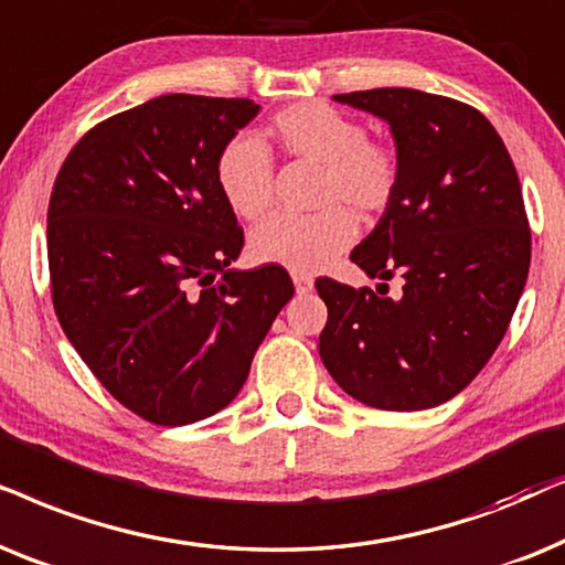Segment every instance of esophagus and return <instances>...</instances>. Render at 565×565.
<instances>
[{"mask_svg": "<svg viewBox=\"0 0 565 565\" xmlns=\"http://www.w3.org/2000/svg\"><path fill=\"white\" fill-rule=\"evenodd\" d=\"M291 278H295L297 295H307V291L312 289V276L310 274H291Z\"/></svg>", "mask_w": 565, "mask_h": 565, "instance_id": "1", "label": "esophagus"}]
</instances>
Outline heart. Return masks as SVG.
I'll use <instances>...</instances> for the list:
<instances>
[{"label": "heart", "mask_w": 565, "mask_h": 565, "mask_svg": "<svg viewBox=\"0 0 565 565\" xmlns=\"http://www.w3.org/2000/svg\"><path fill=\"white\" fill-rule=\"evenodd\" d=\"M270 134L281 152L320 164L318 214H274L250 235V258L297 274H312L333 263L356 237L361 214H377L393 204L401 188V162L393 149L366 139L364 126L326 103H297L278 110ZM216 185L227 206L243 220H258L274 199V157L260 139L243 134L216 157Z\"/></svg>", "instance_id": "1"}]
</instances>
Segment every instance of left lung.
<instances>
[{
	"mask_svg": "<svg viewBox=\"0 0 565 565\" xmlns=\"http://www.w3.org/2000/svg\"><path fill=\"white\" fill-rule=\"evenodd\" d=\"M333 100L382 118L395 139L401 188L351 260L370 278L401 276L403 291L380 297L318 278L328 305L320 359L353 401L434 408L483 370L527 284L514 162L491 120L452 97L380 87Z\"/></svg>",
	"mask_w": 565,
	"mask_h": 565,
	"instance_id": "obj_1",
	"label": "left lung"
}]
</instances>
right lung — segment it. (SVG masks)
<instances>
[{
  "label": "right lung",
  "instance_id": "obj_1",
  "mask_svg": "<svg viewBox=\"0 0 565 565\" xmlns=\"http://www.w3.org/2000/svg\"><path fill=\"white\" fill-rule=\"evenodd\" d=\"M258 110L247 97L160 95L89 129L56 175V318L103 387L149 424L227 408L295 295L284 268H230L243 230L216 157Z\"/></svg>",
  "mask_w": 565,
  "mask_h": 565
}]
</instances>
